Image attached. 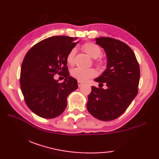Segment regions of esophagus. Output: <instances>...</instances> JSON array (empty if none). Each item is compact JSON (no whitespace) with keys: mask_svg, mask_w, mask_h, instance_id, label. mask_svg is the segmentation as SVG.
<instances>
[{"mask_svg":"<svg viewBox=\"0 0 159 159\" xmlns=\"http://www.w3.org/2000/svg\"><path fill=\"white\" fill-rule=\"evenodd\" d=\"M78 85H79V87H82L83 85V83H82L81 81H78Z\"/></svg>","mask_w":159,"mask_h":159,"instance_id":"1","label":"esophagus"}]
</instances>
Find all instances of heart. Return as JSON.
Masks as SVG:
<instances>
[{
	"label": "heart",
	"mask_w": 159,
	"mask_h": 159,
	"mask_svg": "<svg viewBox=\"0 0 159 159\" xmlns=\"http://www.w3.org/2000/svg\"><path fill=\"white\" fill-rule=\"evenodd\" d=\"M83 50L87 55L93 59H97L102 53V50L99 46L94 43L88 42L86 43L82 46ZM76 50L72 49L70 50L67 56V62L69 65H73L74 62V57H75ZM102 63V60L98 61V64L101 65ZM71 75L74 79H77L79 81L85 82L87 80L94 77L96 75V71L92 68H83V67H76L71 70Z\"/></svg>",
	"instance_id": "heart-1"
}]
</instances>
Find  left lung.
Listing matches in <instances>:
<instances>
[{"mask_svg":"<svg viewBox=\"0 0 159 159\" xmlns=\"http://www.w3.org/2000/svg\"><path fill=\"white\" fill-rule=\"evenodd\" d=\"M95 40L105 51L107 63L94 80L102 87L105 84L107 89L92 86L87 108L97 119L111 121L122 115L137 95L139 66L133 50L125 43L103 37Z\"/></svg>","mask_w":159,"mask_h":159,"instance_id":"obj_1","label":"left lung"}]
</instances>
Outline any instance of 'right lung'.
I'll return each instance as SVG.
<instances>
[{"mask_svg":"<svg viewBox=\"0 0 159 159\" xmlns=\"http://www.w3.org/2000/svg\"><path fill=\"white\" fill-rule=\"evenodd\" d=\"M76 38L52 36L43 39L25 57L20 72V87L26 105L46 119L60 116L67 107V98L78 88L77 80L70 76L67 56L76 46ZM56 73L65 77L60 84Z\"/></svg>","mask_w":159,"mask_h":159,"instance_id":"right-lung-1","label":"right lung"}]
</instances>
